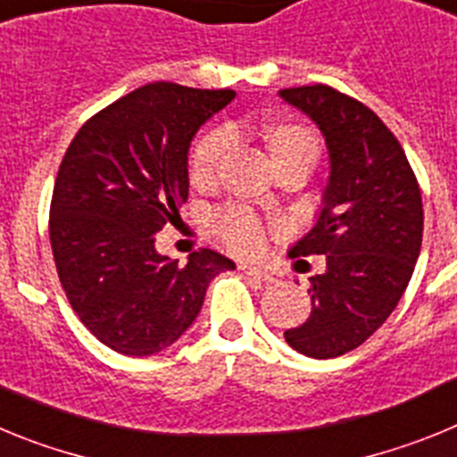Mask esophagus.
Wrapping results in <instances>:
<instances>
[{
	"instance_id": "obj_1",
	"label": "esophagus",
	"mask_w": 457,
	"mask_h": 457,
	"mask_svg": "<svg viewBox=\"0 0 457 457\" xmlns=\"http://www.w3.org/2000/svg\"><path fill=\"white\" fill-rule=\"evenodd\" d=\"M240 272L247 274V277H252V278H258V281H263V284H274L272 274H268L265 270L256 268V265H252V263H240Z\"/></svg>"
}]
</instances>
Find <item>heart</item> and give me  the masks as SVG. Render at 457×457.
<instances>
[{"label":"heart","instance_id":"obj_1","mask_svg":"<svg viewBox=\"0 0 457 457\" xmlns=\"http://www.w3.org/2000/svg\"><path fill=\"white\" fill-rule=\"evenodd\" d=\"M268 144L274 162L302 157V160H309L313 164L320 155V139H318L316 132L302 123H288V120L274 123L268 132ZM236 146L237 132L228 125L215 128V130L201 137L192 153V179L199 180V183L215 179L221 164L226 162V157L236 151ZM215 228L237 252L249 253L263 247V226L247 208L233 205V208L221 210L215 220Z\"/></svg>","mask_w":457,"mask_h":457}]
</instances>
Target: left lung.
I'll return each mask as SVG.
<instances>
[{
	"label": "left lung",
	"instance_id": "obj_1",
	"mask_svg": "<svg viewBox=\"0 0 457 457\" xmlns=\"http://www.w3.org/2000/svg\"><path fill=\"white\" fill-rule=\"evenodd\" d=\"M278 96L320 128L329 180L316 224L290 258L325 256L311 281V316L286 329L290 348L332 359L359 348L410 284L423 237V204L405 151L375 112L325 84Z\"/></svg>",
	"mask_w": 457,
	"mask_h": 457
}]
</instances>
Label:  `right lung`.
<instances>
[{
	"instance_id": "obj_1",
	"label": "right lung",
	"mask_w": 457,
	"mask_h": 457,
	"mask_svg": "<svg viewBox=\"0 0 457 457\" xmlns=\"http://www.w3.org/2000/svg\"><path fill=\"white\" fill-rule=\"evenodd\" d=\"M236 91L153 82L100 109L79 128L56 173L50 245L72 311L88 332L128 357L179 341L205 288L231 258L212 249L179 265L155 233L187 201V153L201 125Z\"/></svg>"
}]
</instances>
